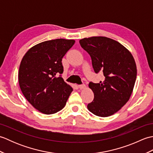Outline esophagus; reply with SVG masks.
<instances>
[{"instance_id":"1","label":"esophagus","mask_w":153,"mask_h":153,"mask_svg":"<svg viewBox=\"0 0 153 153\" xmlns=\"http://www.w3.org/2000/svg\"><path fill=\"white\" fill-rule=\"evenodd\" d=\"M78 87H79V88L80 89H85V87H86V86H85V85H78Z\"/></svg>"}]
</instances>
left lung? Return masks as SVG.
I'll return each instance as SVG.
<instances>
[{"mask_svg": "<svg viewBox=\"0 0 153 153\" xmlns=\"http://www.w3.org/2000/svg\"><path fill=\"white\" fill-rule=\"evenodd\" d=\"M81 46L90 55L95 73L102 71L105 79L90 82L94 93L87 108L100 117L117 112L128 101L137 77L134 56L119 42L106 37H91L79 40Z\"/></svg>", "mask_w": 153, "mask_h": 153, "instance_id": "left-lung-1", "label": "left lung"}]
</instances>
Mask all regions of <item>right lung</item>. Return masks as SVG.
Masks as SVG:
<instances>
[{"label": "right lung", "instance_id": "1", "mask_svg": "<svg viewBox=\"0 0 153 153\" xmlns=\"http://www.w3.org/2000/svg\"><path fill=\"white\" fill-rule=\"evenodd\" d=\"M74 43V40L64 39L42 42L30 48L22 58L19 87L28 102L41 113L53 114L60 111L72 92L61 74L62 59Z\"/></svg>", "mask_w": 153, "mask_h": 153}]
</instances>
